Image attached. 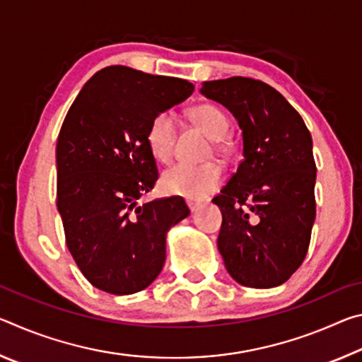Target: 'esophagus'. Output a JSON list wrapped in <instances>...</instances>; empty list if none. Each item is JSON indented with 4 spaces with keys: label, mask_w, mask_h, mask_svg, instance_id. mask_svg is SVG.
Listing matches in <instances>:
<instances>
[{
    "label": "esophagus",
    "mask_w": 362,
    "mask_h": 362,
    "mask_svg": "<svg viewBox=\"0 0 362 362\" xmlns=\"http://www.w3.org/2000/svg\"><path fill=\"white\" fill-rule=\"evenodd\" d=\"M187 206H188V209L192 211V212H196L198 211V207L201 206L199 203H196V201H192V199H187Z\"/></svg>",
    "instance_id": "1"
}]
</instances>
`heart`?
<instances>
[{"label": "heart", "instance_id": "b5f03b06", "mask_svg": "<svg viewBox=\"0 0 362 362\" xmlns=\"http://www.w3.org/2000/svg\"><path fill=\"white\" fill-rule=\"evenodd\" d=\"M188 118L212 140H220L228 132L230 119L223 108L216 103H199L189 108ZM146 145L158 161H168L175 142V124L169 113H158L146 129ZM223 174L218 164L207 163L201 166L174 164L161 175V187L169 194L188 199H201L220 187Z\"/></svg>", "mask_w": 362, "mask_h": 362}]
</instances>
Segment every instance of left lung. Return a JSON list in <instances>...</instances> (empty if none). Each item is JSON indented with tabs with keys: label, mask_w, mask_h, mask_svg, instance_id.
<instances>
[{
	"label": "left lung",
	"mask_w": 362,
	"mask_h": 362,
	"mask_svg": "<svg viewBox=\"0 0 362 362\" xmlns=\"http://www.w3.org/2000/svg\"><path fill=\"white\" fill-rule=\"evenodd\" d=\"M243 131V161L218 196L217 246L230 276L246 287L286 283L308 252L316 217V164L302 116L272 86L233 76L204 81Z\"/></svg>",
	"instance_id": "8db88e82"
}]
</instances>
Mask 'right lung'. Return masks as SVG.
<instances>
[{
  "label": "right lung",
  "mask_w": 362,
  "mask_h": 362,
  "mask_svg": "<svg viewBox=\"0 0 362 362\" xmlns=\"http://www.w3.org/2000/svg\"><path fill=\"white\" fill-rule=\"evenodd\" d=\"M187 79L124 65L84 84L57 139V209L65 241L97 289L129 296L148 287L166 260V233L188 217L180 196L140 204L158 180L146 129L193 94Z\"/></svg>",
  "instance_id": "1"
}]
</instances>
